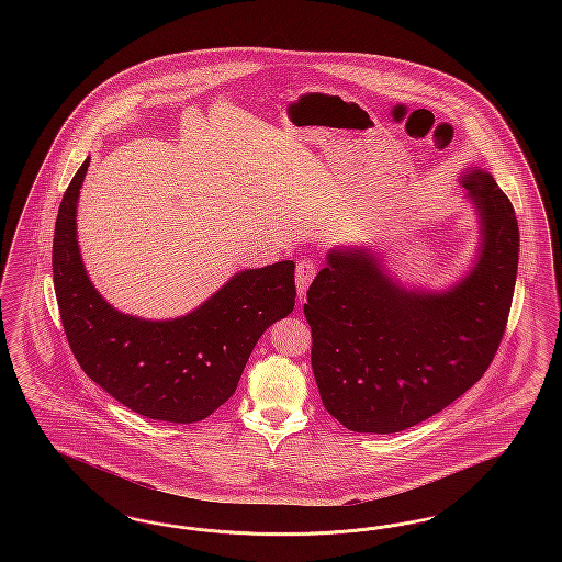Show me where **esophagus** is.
I'll return each mask as SVG.
<instances>
[{"label": "esophagus", "instance_id": "1", "mask_svg": "<svg viewBox=\"0 0 562 562\" xmlns=\"http://www.w3.org/2000/svg\"><path fill=\"white\" fill-rule=\"evenodd\" d=\"M316 273H318L316 261L303 259V261L296 263V291H299V299H301V301H303V296H305L307 286H310L312 280L316 278Z\"/></svg>", "mask_w": 562, "mask_h": 562}]
</instances>
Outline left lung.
<instances>
[{"mask_svg":"<svg viewBox=\"0 0 562 562\" xmlns=\"http://www.w3.org/2000/svg\"><path fill=\"white\" fill-rule=\"evenodd\" d=\"M463 186L482 223L481 259L454 289L408 293L369 250H333L303 305L324 408L351 431L413 428L465 394L491 367L508 326L518 221L482 170Z\"/></svg>","mask_w":562,"mask_h":562,"instance_id":"8db88e82","label":"left lung"}]
</instances>
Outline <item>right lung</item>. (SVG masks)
Segmentation results:
<instances>
[{
    "mask_svg": "<svg viewBox=\"0 0 562 562\" xmlns=\"http://www.w3.org/2000/svg\"><path fill=\"white\" fill-rule=\"evenodd\" d=\"M83 161L56 214L54 293L60 322L81 371L134 413L195 424L236 392L259 337L293 312L294 263L236 273L183 318L149 322L120 314L90 284L76 240Z\"/></svg>",
    "mask_w": 562,
    "mask_h": 562,
    "instance_id": "right-lung-1",
    "label": "right lung"
}]
</instances>
